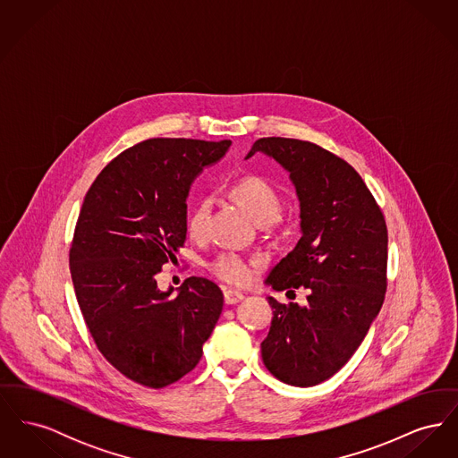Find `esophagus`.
<instances>
[{
  "instance_id": "1",
  "label": "esophagus",
  "mask_w": 458,
  "mask_h": 458,
  "mask_svg": "<svg viewBox=\"0 0 458 458\" xmlns=\"http://www.w3.org/2000/svg\"><path fill=\"white\" fill-rule=\"evenodd\" d=\"M223 297H225V304L226 305L239 304L240 301H243V293H240L237 290H232V288L225 290Z\"/></svg>"
}]
</instances>
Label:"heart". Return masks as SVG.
Listing matches in <instances>:
<instances>
[{"label":"heart","mask_w":458,"mask_h":458,"mask_svg":"<svg viewBox=\"0 0 458 458\" xmlns=\"http://www.w3.org/2000/svg\"><path fill=\"white\" fill-rule=\"evenodd\" d=\"M233 196L245 206L258 223L266 225L280 218L284 199L280 191L261 174H245L232 185ZM211 197H200L187 218V232L191 237L200 239L206 233L211 213ZM209 271L221 282L245 284L252 276V264L235 252H221L208 264Z\"/></svg>","instance_id":"heart-1"}]
</instances>
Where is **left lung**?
<instances>
[{
	"mask_svg": "<svg viewBox=\"0 0 458 458\" xmlns=\"http://www.w3.org/2000/svg\"><path fill=\"white\" fill-rule=\"evenodd\" d=\"M259 151L290 172L302 219V237L266 282L307 290L304 307L269 297L262 362L280 381L307 388L349 362L385 302L388 228L360 174L336 154L284 137L258 139L247 157Z\"/></svg>",
	"mask_w": 458,
	"mask_h": 458,
	"instance_id": "8db88e82",
	"label": "left lung"
}]
</instances>
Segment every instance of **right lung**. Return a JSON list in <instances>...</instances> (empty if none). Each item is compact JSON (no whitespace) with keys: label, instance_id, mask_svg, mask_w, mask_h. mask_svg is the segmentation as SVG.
<instances>
[{"label":"right lung","instance_id":"obj_1","mask_svg":"<svg viewBox=\"0 0 458 458\" xmlns=\"http://www.w3.org/2000/svg\"><path fill=\"white\" fill-rule=\"evenodd\" d=\"M230 144L148 139L111 159L84 199L70 247L77 302L98 350L142 386L194 369L218 323V284L191 276L161 292L156 275L187 239L191 183Z\"/></svg>","mask_w":458,"mask_h":458}]
</instances>
